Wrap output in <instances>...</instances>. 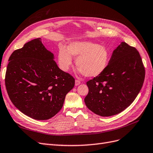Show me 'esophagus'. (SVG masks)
Masks as SVG:
<instances>
[{
  "label": "esophagus",
  "instance_id": "1",
  "mask_svg": "<svg viewBox=\"0 0 153 153\" xmlns=\"http://www.w3.org/2000/svg\"><path fill=\"white\" fill-rule=\"evenodd\" d=\"M81 84V81H79V80H78V79H76V81H75V85L76 86H78V85H79Z\"/></svg>",
  "mask_w": 153,
  "mask_h": 153
}]
</instances>
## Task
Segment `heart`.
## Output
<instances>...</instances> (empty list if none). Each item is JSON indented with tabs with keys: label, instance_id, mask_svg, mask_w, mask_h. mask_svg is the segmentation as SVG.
<instances>
[{
	"label": "heart",
	"instance_id": "1",
	"mask_svg": "<svg viewBox=\"0 0 153 153\" xmlns=\"http://www.w3.org/2000/svg\"><path fill=\"white\" fill-rule=\"evenodd\" d=\"M71 55L77 58V68L87 77L101 74L105 70L110 58L109 50L105 46L90 41L72 42L68 45V50L63 48L59 50V65L64 71H67L72 65Z\"/></svg>",
	"mask_w": 153,
	"mask_h": 153
}]
</instances>
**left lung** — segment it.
I'll use <instances>...</instances> for the list:
<instances>
[{
	"instance_id": "obj_1",
	"label": "left lung",
	"mask_w": 153,
	"mask_h": 153,
	"mask_svg": "<svg viewBox=\"0 0 153 153\" xmlns=\"http://www.w3.org/2000/svg\"><path fill=\"white\" fill-rule=\"evenodd\" d=\"M145 68L134 47L123 42L112 53L101 74L88 81L85 98L90 111L101 116H111L130 106L144 83Z\"/></svg>"
}]
</instances>
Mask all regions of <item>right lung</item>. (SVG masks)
<instances>
[{
	"label": "right lung",
	"instance_id": "right-lung-1",
	"mask_svg": "<svg viewBox=\"0 0 153 153\" xmlns=\"http://www.w3.org/2000/svg\"><path fill=\"white\" fill-rule=\"evenodd\" d=\"M41 38L24 44L9 58L5 85L12 103L24 114L46 120L56 115L75 79L62 71Z\"/></svg>",
	"mask_w": 153,
	"mask_h": 153
}]
</instances>
